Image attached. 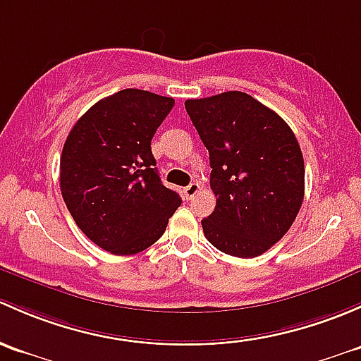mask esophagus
I'll return each instance as SVG.
<instances>
[{"mask_svg":"<svg viewBox=\"0 0 361 361\" xmlns=\"http://www.w3.org/2000/svg\"><path fill=\"white\" fill-rule=\"evenodd\" d=\"M200 189H202V185H200L198 182H191V184H189L188 188L184 189L185 200H192V198H195V196L200 192Z\"/></svg>","mask_w":361,"mask_h":361,"instance_id":"obj_1","label":"esophagus"}]
</instances>
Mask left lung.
<instances>
[{"label":"left lung","instance_id":"1","mask_svg":"<svg viewBox=\"0 0 361 361\" xmlns=\"http://www.w3.org/2000/svg\"><path fill=\"white\" fill-rule=\"evenodd\" d=\"M210 154L217 203L205 238L235 257H257L285 236L304 200V159L292 128L243 92L185 100Z\"/></svg>","mask_w":361,"mask_h":361}]
</instances>
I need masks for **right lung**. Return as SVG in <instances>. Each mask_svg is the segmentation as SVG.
Listing matches in <instances>:
<instances>
[{
  "label": "right lung",
  "mask_w": 361,
  "mask_h": 361,
  "mask_svg": "<svg viewBox=\"0 0 361 361\" xmlns=\"http://www.w3.org/2000/svg\"><path fill=\"white\" fill-rule=\"evenodd\" d=\"M172 97L125 88L99 100L73 126L61 156V192L78 228L114 255L146 250L182 200L165 188L151 139Z\"/></svg>",
  "instance_id": "right-lung-1"
}]
</instances>
